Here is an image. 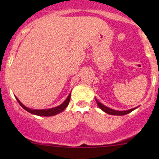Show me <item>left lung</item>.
I'll list each match as a JSON object with an SVG mask.
<instances>
[{
  "instance_id": "left-lung-1",
  "label": "left lung",
  "mask_w": 159,
  "mask_h": 159,
  "mask_svg": "<svg viewBox=\"0 0 159 159\" xmlns=\"http://www.w3.org/2000/svg\"><path fill=\"white\" fill-rule=\"evenodd\" d=\"M96 102H97L98 107H100V108L102 109L103 111H105V112L107 113V114H111V115H120V116H122V115H125V114H129V113L132 112V111H134L135 108H132V109H130V110H128V111H115V110H113V109H111L109 108V107H107L106 106H105V105H102V103H100L99 102H98L97 100L96 99Z\"/></svg>"
}]
</instances>
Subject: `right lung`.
Returning <instances> with one entry per match:
<instances>
[{
	"label": "right lung",
	"mask_w": 159,
	"mask_h": 159,
	"mask_svg": "<svg viewBox=\"0 0 159 159\" xmlns=\"http://www.w3.org/2000/svg\"><path fill=\"white\" fill-rule=\"evenodd\" d=\"M70 96H71V93L69 95L68 97H67L65 101L63 102L62 103L61 105H59V106L55 107H53V108L43 109V110H34V109L28 108V107H27L26 106H25V105H24L23 104L21 103L19 99H18L17 97H16V99H17L18 102L19 103V105H21V106L23 108L25 109V110H26L27 111H28V112L31 113V114H33L38 115V116H54V115L59 114V113L62 112V111L64 110L66 107H67V105H69V101H70Z\"/></svg>",
	"instance_id": "right-lung-1"
}]
</instances>
